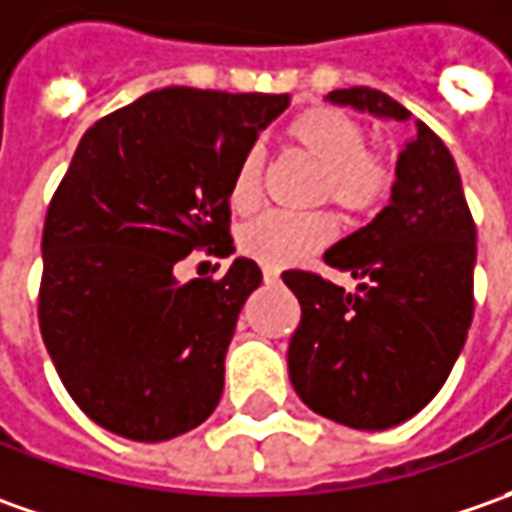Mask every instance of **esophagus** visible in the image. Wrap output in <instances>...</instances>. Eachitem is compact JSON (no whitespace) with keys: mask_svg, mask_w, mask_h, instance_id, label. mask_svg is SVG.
I'll return each mask as SVG.
<instances>
[{"mask_svg":"<svg viewBox=\"0 0 512 512\" xmlns=\"http://www.w3.org/2000/svg\"><path fill=\"white\" fill-rule=\"evenodd\" d=\"M263 280H266V283H277V280H280V272L266 266V269H263Z\"/></svg>","mask_w":512,"mask_h":512,"instance_id":"34e87169","label":"esophagus"}]
</instances>
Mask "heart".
<instances>
[{
  "mask_svg": "<svg viewBox=\"0 0 512 512\" xmlns=\"http://www.w3.org/2000/svg\"><path fill=\"white\" fill-rule=\"evenodd\" d=\"M286 144L317 164L311 198L337 203L348 215H374L391 198L394 169L379 152L365 147V130L334 107H309L286 124ZM260 201V158L246 152L232 169L226 203L235 215H249ZM337 235L331 212L260 215L238 235V249L260 266L283 269L320 252Z\"/></svg>",
  "mask_w": 512,
  "mask_h": 512,
  "instance_id": "1",
  "label": "heart"
}]
</instances>
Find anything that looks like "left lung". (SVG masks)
<instances>
[{
	"label": "left lung",
	"mask_w": 512,
	"mask_h": 512,
	"mask_svg": "<svg viewBox=\"0 0 512 512\" xmlns=\"http://www.w3.org/2000/svg\"><path fill=\"white\" fill-rule=\"evenodd\" d=\"M326 98L377 118H411L371 87ZM323 260L351 274L357 291L283 272L303 311L289 343L291 385L314 414L340 425L394 428L439 394L473 320L476 226L453 155L428 124L416 121L399 152L391 203Z\"/></svg>",
	"instance_id": "1"
}]
</instances>
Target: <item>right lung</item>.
Returning <instances> with one entry per match:
<instances>
[{"label":"right lung","mask_w":512,"mask_h":512,"mask_svg":"<svg viewBox=\"0 0 512 512\" xmlns=\"http://www.w3.org/2000/svg\"><path fill=\"white\" fill-rule=\"evenodd\" d=\"M289 96L164 87L81 135L42 235L39 328L67 394L104 431L164 442L218 408L223 360L263 274L178 280L192 252L226 257V186Z\"/></svg>","instance_id":"1"}]
</instances>
